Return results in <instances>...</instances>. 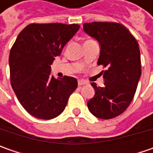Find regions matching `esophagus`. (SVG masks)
Instances as JSON below:
<instances>
[{
  "label": "esophagus",
  "mask_w": 153,
  "mask_h": 153,
  "mask_svg": "<svg viewBox=\"0 0 153 153\" xmlns=\"http://www.w3.org/2000/svg\"><path fill=\"white\" fill-rule=\"evenodd\" d=\"M87 82H86L85 81H82V80H78V85L79 86H82L86 84Z\"/></svg>",
  "instance_id": "esophagus-1"
}]
</instances>
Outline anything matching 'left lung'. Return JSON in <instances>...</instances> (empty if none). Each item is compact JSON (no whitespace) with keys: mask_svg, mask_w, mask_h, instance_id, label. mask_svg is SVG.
Listing matches in <instances>:
<instances>
[{"mask_svg":"<svg viewBox=\"0 0 153 153\" xmlns=\"http://www.w3.org/2000/svg\"><path fill=\"white\" fill-rule=\"evenodd\" d=\"M83 30L100 42L97 64L106 68L101 71L105 86L91 83L95 94L88 107L96 117L114 118L128 107L137 88L141 75L138 42L126 27L115 22L85 23Z\"/></svg>","mask_w":153,"mask_h":153,"instance_id":"8db88e82","label":"left lung"}]
</instances>
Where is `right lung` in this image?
Segmentation results:
<instances>
[{"mask_svg":"<svg viewBox=\"0 0 153 153\" xmlns=\"http://www.w3.org/2000/svg\"><path fill=\"white\" fill-rule=\"evenodd\" d=\"M76 24H36L27 25L9 54L10 82L22 106L33 117L48 120L61 114L77 80L51 76V65L65 45L79 30Z\"/></svg>","mask_w":153,"mask_h":153,"instance_id":"add662e5","label":"right lung"}]
</instances>
